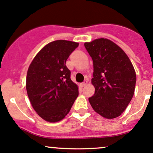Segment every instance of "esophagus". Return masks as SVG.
Segmentation results:
<instances>
[{"label":"esophagus","mask_w":153,"mask_h":153,"mask_svg":"<svg viewBox=\"0 0 153 153\" xmlns=\"http://www.w3.org/2000/svg\"><path fill=\"white\" fill-rule=\"evenodd\" d=\"M87 82H88V81H87V80H86V81H84V83H82V84H81V86H85L86 85V84H87Z\"/></svg>","instance_id":"34e87169"}]
</instances>
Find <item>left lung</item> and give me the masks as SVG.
I'll use <instances>...</instances> for the list:
<instances>
[{"mask_svg":"<svg viewBox=\"0 0 153 153\" xmlns=\"http://www.w3.org/2000/svg\"><path fill=\"white\" fill-rule=\"evenodd\" d=\"M93 61L95 87L89 98L92 109L107 119H113L124 112L135 92L136 74L124 51L113 41L98 38L84 44Z\"/></svg>","mask_w":153,"mask_h":153,"instance_id":"left-lung-1","label":"left lung"}]
</instances>
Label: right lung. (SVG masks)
I'll use <instances>...</instances> for the list:
<instances>
[{
  "instance_id": "obj_1",
  "label": "right lung",
  "mask_w": 153,
  "mask_h": 153,
  "mask_svg": "<svg viewBox=\"0 0 153 153\" xmlns=\"http://www.w3.org/2000/svg\"><path fill=\"white\" fill-rule=\"evenodd\" d=\"M78 45L65 40L52 41L38 52L29 65L27 95L44 121L55 123L64 119L78 97V86L71 80L66 61Z\"/></svg>"
}]
</instances>
